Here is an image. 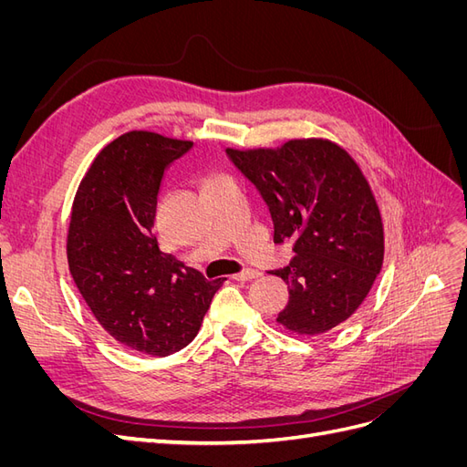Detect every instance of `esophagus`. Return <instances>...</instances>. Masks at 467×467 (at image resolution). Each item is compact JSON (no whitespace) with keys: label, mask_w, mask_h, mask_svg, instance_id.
<instances>
[{"label":"esophagus","mask_w":467,"mask_h":467,"mask_svg":"<svg viewBox=\"0 0 467 467\" xmlns=\"http://www.w3.org/2000/svg\"><path fill=\"white\" fill-rule=\"evenodd\" d=\"M259 276H261V273L255 271V268H245V271L234 275L235 280H253V278H259Z\"/></svg>","instance_id":"esophagus-1"}]
</instances>
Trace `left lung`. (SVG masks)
<instances>
[{"label":"left lung","mask_w":467,"mask_h":467,"mask_svg":"<svg viewBox=\"0 0 467 467\" xmlns=\"http://www.w3.org/2000/svg\"><path fill=\"white\" fill-rule=\"evenodd\" d=\"M225 153L271 210L275 244L294 242L296 257L271 273L290 294L276 323L314 337L347 321L384 263V223L358 163L325 138Z\"/></svg>","instance_id":"8db88e82"}]
</instances>
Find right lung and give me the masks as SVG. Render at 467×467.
Returning <instances> with one entry per match:
<instances>
[{"label":"right lung","instance_id":"add662e5","mask_svg":"<svg viewBox=\"0 0 467 467\" xmlns=\"http://www.w3.org/2000/svg\"><path fill=\"white\" fill-rule=\"evenodd\" d=\"M191 146L158 132H126L97 153L72 204L69 273L101 327L142 355L187 347L223 285L163 253L153 235L165 167Z\"/></svg>","mask_w":467,"mask_h":467}]
</instances>
